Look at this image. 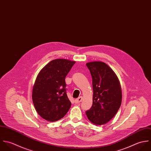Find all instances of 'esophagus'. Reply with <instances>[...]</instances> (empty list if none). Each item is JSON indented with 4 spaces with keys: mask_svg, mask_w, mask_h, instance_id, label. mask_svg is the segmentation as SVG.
<instances>
[{
    "mask_svg": "<svg viewBox=\"0 0 151 151\" xmlns=\"http://www.w3.org/2000/svg\"><path fill=\"white\" fill-rule=\"evenodd\" d=\"M82 100H83V97H82V96H81V97H78V99H76L75 100V103L76 104L79 103H81V102L82 101Z\"/></svg>",
    "mask_w": 151,
    "mask_h": 151,
    "instance_id": "obj_1",
    "label": "esophagus"
}]
</instances>
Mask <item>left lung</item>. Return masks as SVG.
<instances>
[{"label": "left lung", "instance_id": "8db88e82", "mask_svg": "<svg viewBox=\"0 0 151 151\" xmlns=\"http://www.w3.org/2000/svg\"><path fill=\"white\" fill-rule=\"evenodd\" d=\"M92 78L93 104L86 111L89 120L103 125L111 120L120 107L122 92L120 82L111 68L103 62L87 63Z\"/></svg>", "mask_w": 151, "mask_h": 151}]
</instances>
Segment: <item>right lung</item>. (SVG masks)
Masks as SVG:
<instances>
[{"mask_svg":"<svg viewBox=\"0 0 151 151\" xmlns=\"http://www.w3.org/2000/svg\"><path fill=\"white\" fill-rule=\"evenodd\" d=\"M75 63L65 59L54 60L38 73L32 99L37 112L44 119L57 121L69 111L71 103L66 94L65 79Z\"/></svg>","mask_w":151,"mask_h":151,"instance_id":"add662e5","label":"right lung"}]
</instances>
